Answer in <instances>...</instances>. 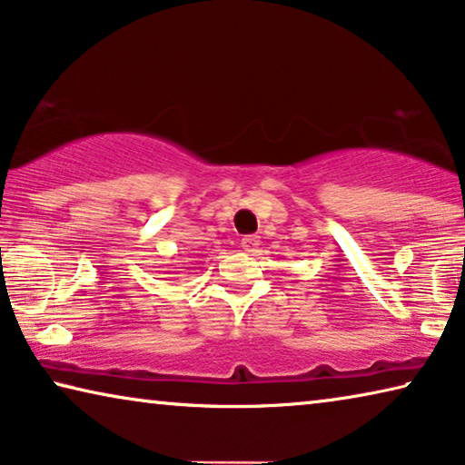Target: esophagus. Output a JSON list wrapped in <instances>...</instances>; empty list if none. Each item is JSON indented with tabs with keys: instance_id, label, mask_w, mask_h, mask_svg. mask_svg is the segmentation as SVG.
<instances>
[{
	"instance_id": "obj_1",
	"label": "esophagus",
	"mask_w": 465,
	"mask_h": 465,
	"mask_svg": "<svg viewBox=\"0 0 465 465\" xmlns=\"http://www.w3.org/2000/svg\"><path fill=\"white\" fill-rule=\"evenodd\" d=\"M257 247H260V237L255 234H247V237L241 239V249L247 253H255Z\"/></svg>"
}]
</instances>
